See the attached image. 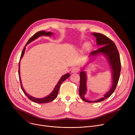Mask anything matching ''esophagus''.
Returning a JSON list of instances; mask_svg holds the SVG:
<instances>
[{"label":"esophagus","instance_id":"esophagus-1","mask_svg":"<svg viewBox=\"0 0 135 135\" xmlns=\"http://www.w3.org/2000/svg\"><path fill=\"white\" fill-rule=\"evenodd\" d=\"M79 71V67H73L71 69V72L72 73H76L78 72Z\"/></svg>","mask_w":135,"mask_h":135}]
</instances>
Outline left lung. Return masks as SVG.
Returning <instances> with one entry per match:
<instances>
[{
	"instance_id": "left-lung-1",
	"label": "left lung",
	"mask_w": 135,
	"mask_h": 135,
	"mask_svg": "<svg viewBox=\"0 0 135 135\" xmlns=\"http://www.w3.org/2000/svg\"><path fill=\"white\" fill-rule=\"evenodd\" d=\"M93 34L96 38L97 44L98 45L103 46L95 51H94L90 55L91 56L96 55L99 53L105 55L108 59L113 70V85L110 90L105 94L103 97L99 100L94 101V102H99L103 101L108 98L115 91L119 79L120 71H121V62H120V55L117 47L110 39L106 37L105 35L101 33H93ZM80 86H79V95L82 100L86 102H93L86 100L84 97L86 93V74L84 71L80 73Z\"/></svg>"
}]
</instances>
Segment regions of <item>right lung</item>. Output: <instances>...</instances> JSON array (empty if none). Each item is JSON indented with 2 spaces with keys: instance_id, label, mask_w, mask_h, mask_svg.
<instances>
[{
  "instance_id": "right-lung-1",
  "label": "right lung",
  "mask_w": 135,
  "mask_h": 135,
  "mask_svg": "<svg viewBox=\"0 0 135 135\" xmlns=\"http://www.w3.org/2000/svg\"><path fill=\"white\" fill-rule=\"evenodd\" d=\"M52 34V33L49 32H46L45 31H39V32H38L35 34H34L33 35V36L29 39V40L27 41L26 45H27V44H29L30 42H31V41H32L34 39H37L39 36H41V35H46V36H50V35H51ZM25 47L23 48V50H22V53H21V59L23 57V56L24 55V53H25ZM21 59H20V60H21ZM18 75H19V78H20V84H21V89H22V90L23 92L24 93V94L27 96V97L28 98H29L30 100H31L32 101H33L34 102L38 103H48V102L52 101L54 100H55V99L56 98V97L57 96L58 93H59V89L60 88L61 84H62V82H63L64 81H65L67 78H68L70 76V74L69 73H67V74H65L64 75H63L61 77V78L60 79V80H59V81L58 82L57 84L56 85L54 90H53V91L52 92L51 94L50 95H49V96H47V97H45L42 98H37L33 97L30 96L29 95H28L26 93L25 91L24 90V89H23V88L22 87V84H21V79H20V62H19V65H18Z\"/></svg>"
}]
</instances>
